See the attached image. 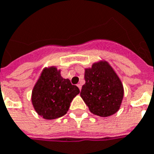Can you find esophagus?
I'll return each mask as SVG.
<instances>
[{"mask_svg":"<svg viewBox=\"0 0 154 154\" xmlns=\"http://www.w3.org/2000/svg\"><path fill=\"white\" fill-rule=\"evenodd\" d=\"M77 86L79 87V90H81V87H82V85H81V84H78V85H77Z\"/></svg>","mask_w":154,"mask_h":154,"instance_id":"obj_1","label":"esophagus"}]
</instances>
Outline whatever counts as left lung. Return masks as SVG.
Returning a JSON list of instances; mask_svg holds the SVG:
<instances>
[{
	"label": "left lung",
	"mask_w": 154,
	"mask_h": 154,
	"mask_svg": "<svg viewBox=\"0 0 154 154\" xmlns=\"http://www.w3.org/2000/svg\"><path fill=\"white\" fill-rule=\"evenodd\" d=\"M85 80L80 96L91 112L106 117L118 111L123 99V85L106 61H100L85 69Z\"/></svg>",
	"instance_id": "1"
}]
</instances>
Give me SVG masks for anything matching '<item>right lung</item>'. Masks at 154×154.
<instances>
[{"label":"right lung","instance_id":"right-lung-1","mask_svg":"<svg viewBox=\"0 0 154 154\" xmlns=\"http://www.w3.org/2000/svg\"><path fill=\"white\" fill-rule=\"evenodd\" d=\"M79 93V88L63 79L56 67L44 68L32 92V103L44 119H56L66 114Z\"/></svg>","mask_w":154,"mask_h":154}]
</instances>
